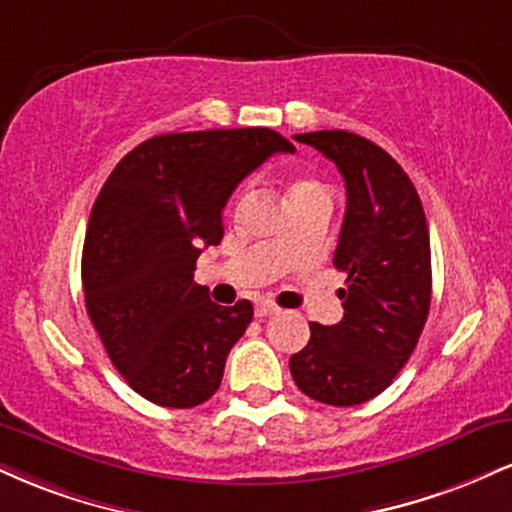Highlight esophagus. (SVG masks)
Returning <instances> with one entry per match:
<instances>
[{
	"mask_svg": "<svg viewBox=\"0 0 512 512\" xmlns=\"http://www.w3.org/2000/svg\"><path fill=\"white\" fill-rule=\"evenodd\" d=\"M274 313H279V308H276L272 301H257L255 303V315L257 317H269Z\"/></svg>",
	"mask_w": 512,
	"mask_h": 512,
	"instance_id": "obj_1",
	"label": "esophagus"
}]
</instances>
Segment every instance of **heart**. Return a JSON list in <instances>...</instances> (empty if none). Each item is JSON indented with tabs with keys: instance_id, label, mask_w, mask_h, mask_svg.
Returning a JSON list of instances; mask_svg holds the SVG:
<instances>
[{
	"instance_id": "heart-1",
	"label": "heart",
	"mask_w": 512,
	"mask_h": 512,
	"mask_svg": "<svg viewBox=\"0 0 512 512\" xmlns=\"http://www.w3.org/2000/svg\"><path fill=\"white\" fill-rule=\"evenodd\" d=\"M308 190H322V187L317 185L315 180H298V182H293V185H291V190H289V197L298 195V192H308Z\"/></svg>"
}]
</instances>
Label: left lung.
I'll return each instance as SVG.
<instances>
[{"instance_id": "1", "label": "left lung", "mask_w": 512, "mask_h": 512, "mask_svg": "<svg viewBox=\"0 0 512 512\" xmlns=\"http://www.w3.org/2000/svg\"><path fill=\"white\" fill-rule=\"evenodd\" d=\"M342 173L346 214L334 267L344 317L310 322V342L291 356L298 390L332 407H354L390 387L424 332L431 308V240L409 175L387 151L344 129L296 134Z\"/></svg>"}]
</instances>
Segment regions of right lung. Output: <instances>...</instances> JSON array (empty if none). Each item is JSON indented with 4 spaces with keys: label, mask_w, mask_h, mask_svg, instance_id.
<instances>
[{
    "label": "right lung",
    "mask_w": 512,
    "mask_h": 512,
    "mask_svg": "<svg viewBox=\"0 0 512 512\" xmlns=\"http://www.w3.org/2000/svg\"><path fill=\"white\" fill-rule=\"evenodd\" d=\"M293 151L267 127L158 134L105 180L81 255L86 310L127 385L158 407L190 409L219 390L252 303L209 301L195 262L221 243L238 182Z\"/></svg>",
    "instance_id": "add662e5"
}]
</instances>
